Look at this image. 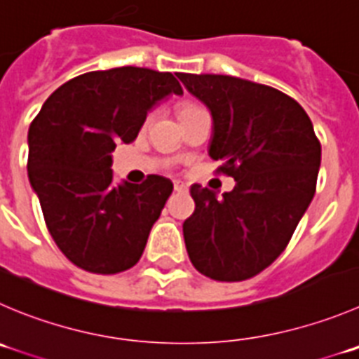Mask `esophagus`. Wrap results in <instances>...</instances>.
<instances>
[{
  "mask_svg": "<svg viewBox=\"0 0 359 359\" xmlns=\"http://www.w3.org/2000/svg\"><path fill=\"white\" fill-rule=\"evenodd\" d=\"M174 190H176V192H185L187 187L183 185L182 182H174Z\"/></svg>",
  "mask_w": 359,
  "mask_h": 359,
  "instance_id": "obj_1",
  "label": "esophagus"
}]
</instances>
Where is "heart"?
I'll return each mask as SVG.
<instances>
[{
	"label": "heart",
	"instance_id": "b5f03b06",
	"mask_svg": "<svg viewBox=\"0 0 359 359\" xmlns=\"http://www.w3.org/2000/svg\"><path fill=\"white\" fill-rule=\"evenodd\" d=\"M185 107H196V105H192V104H183L182 109H185Z\"/></svg>",
	"mask_w": 359,
	"mask_h": 359
}]
</instances>
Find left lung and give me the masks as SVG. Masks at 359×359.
Segmentation results:
<instances>
[{
  "label": "left lung",
  "mask_w": 359,
  "mask_h": 359,
  "mask_svg": "<svg viewBox=\"0 0 359 359\" xmlns=\"http://www.w3.org/2000/svg\"><path fill=\"white\" fill-rule=\"evenodd\" d=\"M213 116L210 156L234 189L190 187L196 211L183 224L196 269L241 282L268 268L291 241L316 194L320 142L302 105L266 84L215 74H177Z\"/></svg>",
  "instance_id": "8db88e82"
}]
</instances>
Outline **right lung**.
Instances as JSON below:
<instances>
[{
	"instance_id": "add662e5",
	"label": "right lung",
	"mask_w": 359,
	"mask_h": 359,
	"mask_svg": "<svg viewBox=\"0 0 359 359\" xmlns=\"http://www.w3.org/2000/svg\"><path fill=\"white\" fill-rule=\"evenodd\" d=\"M170 93L183 95L170 72H88L57 88L29 125V183L54 243L77 268L114 275L141 259L172 183L149 174L141 185H116L111 153L135 141Z\"/></svg>"
}]
</instances>
